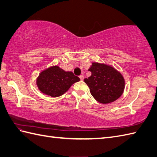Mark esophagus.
I'll use <instances>...</instances> for the list:
<instances>
[{"mask_svg": "<svg viewBox=\"0 0 157 157\" xmlns=\"http://www.w3.org/2000/svg\"><path fill=\"white\" fill-rule=\"evenodd\" d=\"M79 78H81V81H83V79H84V76H83V75H80V76H79Z\"/></svg>", "mask_w": 157, "mask_h": 157, "instance_id": "1", "label": "esophagus"}]
</instances>
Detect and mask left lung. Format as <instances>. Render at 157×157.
Instances as JSON below:
<instances>
[{
	"instance_id": "obj_1",
	"label": "left lung",
	"mask_w": 157,
	"mask_h": 157,
	"mask_svg": "<svg viewBox=\"0 0 157 157\" xmlns=\"http://www.w3.org/2000/svg\"><path fill=\"white\" fill-rule=\"evenodd\" d=\"M91 75L84 81L94 99L102 104L113 102L123 93L125 82L123 75L106 64L93 63L89 69Z\"/></svg>"
}]
</instances>
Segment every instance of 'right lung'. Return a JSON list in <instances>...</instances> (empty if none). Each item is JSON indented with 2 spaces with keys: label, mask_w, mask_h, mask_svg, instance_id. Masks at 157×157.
Segmentation results:
<instances>
[{
  "label": "right lung",
  "mask_w": 157,
  "mask_h": 157,
  "mask_svg": "<svg viewBox=\"0 0 157 157\" xmlns=\"http://www.w3.org/2000/svg\"><path fill=\"white\" fill-rule=\"evenodd\" d=\"M79 81L80 78L72 72H66L59 66H52L40 72L36 79V85L43 93L58 97Z\"/></svg>",
  "instance_id": "right-lung-1"
}]
</instances>
